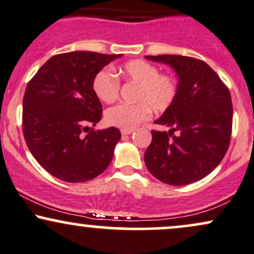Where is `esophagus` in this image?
Returning <instances> with one entry per match:
<instances>
[{
  "mask_svg": "<svg viewBox=\"0 0 254 254\" xmlns=\"http://www.w3.org/2000/svg\"><path fill=\"white\" fill-rule=\"evenodd\" d=\"M121 132H122V135L125 136V135H130V133H132L133 130L132 129H123Z\"/></svg>",
  "mask_w": 254,
  "mask_h": 254,
  "instance_id": "obj_1",
  "label": "esophagus"
}]
</instances>
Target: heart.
<instances>
[{
    "instance_id": "1",
    "label": "heart",
    "mask_w": 254,
    "mask_h": 254,
    "mask_svg": "<svg viewBox=\"0 0 254 254\" xmlns=\"http://www.w3.org/2000/svg\"><path fill=\"white\" fill-rule=\"evenodd\" d=\"M127 82L136 84L133 91L135 103H119L106 110L105 119L112 127L132 129L150 117L151 109L155 112H164L175 102L179 93L176 78L168 73H160L157 66L145 60H130L116 69L110 68L97 72L92 80V90L99 100L112 103L117 99L121 82L115 77Z\"/></svg>"
}]
</instances>
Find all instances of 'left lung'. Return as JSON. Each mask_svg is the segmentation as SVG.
Returning <instances> with one entry per match:
<instances>
[{
  "instance_id": "8db88e82",
  "label": "left lung",
  "mask_w": 254,
  "mask_h": 254,
  "mask_svg": "<svg viewBox=\"0 0 254 254\" xmlns=\"http://www.w3.org/2000/svg\"><path fill=\"white\" fill-rule=\"evenodd\" d=\"M145 58L170 65L179 75L175 102L155 122L172 129L169 132L151 130L145 166L168 185L196 182L219 166L230 146L233 121L230 90L196 58L172 54ZM175 130L177 135H173Z\"/></svg>"
}]
</instances>
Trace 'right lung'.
<instances>
[{
    "mask_svg": "<svg viewBox=\"0 0 254 254\" xmlns=\"http://www.w3.org/2000/svg\"><path fill=\"white\" fill-rule=\"evenodd\" d=\"M121 54L68 52L57 54L30 79L23 96L22 131L40 166L66 182L90 181L114 157L121 131L88 129L102 119L92 90L98 71Z\"/></svg>",
    "mask_w": 254,
    "mask_h": 254,
    "instance_id": "1",
    "label": "right lung"
}]
</instances>
